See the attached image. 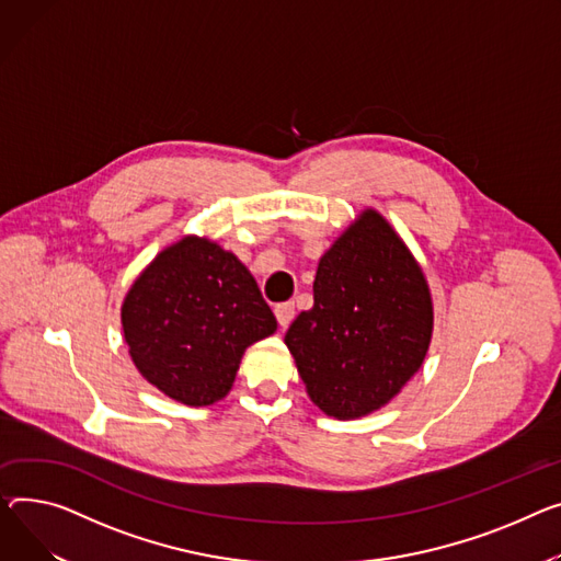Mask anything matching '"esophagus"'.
Masks as SVG:
<instances>
[{
    "instance_id": "esophagus-1",
    "label": "esophagus",
    "mask_w": 561,
    "mask_h": 561,
    "mask_svg": "<svg viewBox=\"0 0 561 561\" xmlns=\"http://www.w3.org/2000/svg\"><path fill=\"white\" fill-rule=\"evenodd\" d=\"M275 316H277L279 327H282V329H286V327L293 322V318H295V305H293V302L277 305V307H275Z\"/></svg>"
}]
</instances>
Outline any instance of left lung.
I'll list each match as a JSON object with an SVG mask.
<instances>
[{
  "label": "left lung",
  "mask_w": 561,
  "mask_h": 561,
  "mask_svg": "<svg viewBox=\"0 0 561 561\" xmlns=\"http://www.w3.org/2000/svg\"><path fill=\"white\" fill-rule=\"evenodd\" d=\"M431 339L420 261L386 216L365 207L320 256L313 307L284 335L307 394L333 420L375 413L417 375Z\"/></svg>",
  "instance_id": "obj_1"
}]
</instances>
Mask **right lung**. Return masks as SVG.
<instances>
[{"instance_id":"obj_1","label":"right lung","mask_w":561,"mask_h":561,"mask_svg":"<svg viewBox=\"0 0 561 561\" xmlns=\"http://www.w3.org/2000/svg\"><path fill=\"white\" fill-rule=\"evenodd\" d=\"M139 375L184 405H211L232 390L245 350L277 320L239 256L186 234L148 264L122 305Z\"/></svg>"}]
</instances>
